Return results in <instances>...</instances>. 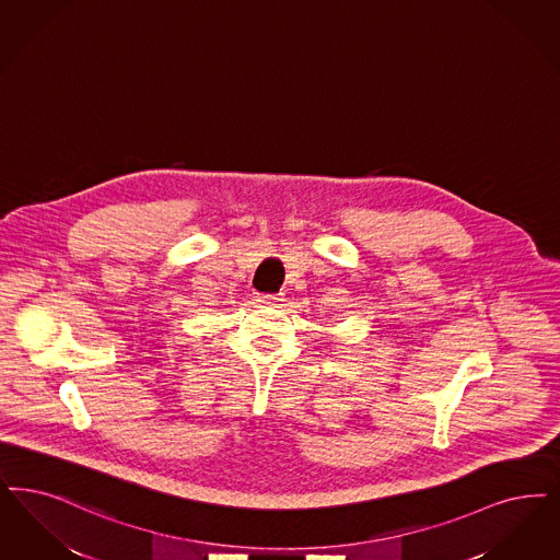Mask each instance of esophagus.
Wrapping results in <instances>:
<instances>
[{
	"instance_id": "34e87169",
	"label": "esophagus",
	"mask_w": 560,
	"mask_h": 560,
	"mask_svg": "<svg viewBox=\"0 0 560 560\" xmlns=\"http://www.w3.org/2000/svg\"><path fill=\"white\" fill-rule=\"evenodd\" d=\"M258 302L265 304V306H269V308H281V306H283L281 293H260V295H258Z\"/></svg>"
}]
</instances>
